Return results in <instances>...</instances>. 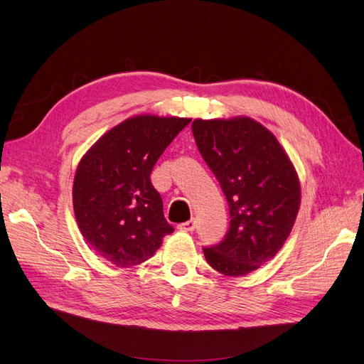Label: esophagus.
<instances>
[{
  "label": "esophagus",
  "instance_id": "34e87169",
  "mask_svg": "<svg viewBox=\"0 0 364 364\" xmlns=\"http://www.w3.org/2000/svg\"><path fill=\"white\" fill-rule=\"evenodd\" d=\"M195 227H196V222H195L193 219H191V220H186V222H183V224H180V225H178V230L192 232V231L195 230Z\"/></svg>",
  "mask_w": 364,
  "mask_h": 364
}]
</instances>
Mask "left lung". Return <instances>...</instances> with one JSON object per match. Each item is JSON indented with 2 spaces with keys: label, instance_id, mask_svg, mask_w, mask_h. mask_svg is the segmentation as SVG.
I'll list each match as a JSON object with an SVG mask.
<instances>
[{
  "label": "left lung",
  "instance_id": "8db88e82",
  "mask_svg": "<svg viewBox=\"0 0 364 364\" xmlns=\"http://www.w3.org/2000/svg\"><path fill=\"white\" fill-rule=\"evenodd\" d=\"M192 133L230 208L227 234L204 246V257L220 274L246 275L289 237L301 199L296 172L275 136L251 118L196 119Z\"/></svg>",
  "mask_w": 364,
  "mask_h": 364
}]
</instances>
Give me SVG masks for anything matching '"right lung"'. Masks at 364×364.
<instances>
[{
  "label": "right lung",
  "mask_w": 364,
  "mask_h": 364,
  "mask_svg": "<svg viewBox=\"0 0 364 364\" xmlns=\"http://www.w3.org/2000/svg\"><path fill=\"white\" fill-rule=\"evenodd\" d=\"M189 122L136 116L105 133L81 159L73 189L75 218L93 251L112 264L144 263L173 231L151 172Z\"/></svg>",
  "instance_id": "1"
}]
</instances>
